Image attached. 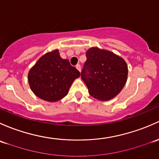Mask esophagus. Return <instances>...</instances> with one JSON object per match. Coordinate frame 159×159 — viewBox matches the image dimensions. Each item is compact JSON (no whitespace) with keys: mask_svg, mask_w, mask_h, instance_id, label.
I'll return each instance as SVG.
<instances>
[{"mask_svg":"<svg viewBox=\"0 0 159 159\" xmlns=\"http://www.w3.org/2000/svg\"><path fill=\"white\" fill-rule=\"evenodd\" d=\"M76 68L77 69L78 71H79V72L81 71V66H80V64H77V65H76Z\"/></svg>","mask_w":159,"mask_h":159,"instance_id":"1","label":"esophagus"}]
</instances>
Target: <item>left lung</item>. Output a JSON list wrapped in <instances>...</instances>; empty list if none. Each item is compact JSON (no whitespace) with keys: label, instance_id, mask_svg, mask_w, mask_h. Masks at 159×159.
Listing matches in <instances>:
<instances>
[{"label":"left lung","instance_id":"8db88e82","mask_svg":"<svg viewBox=\"0 0 159 159\" xmlns=\"http://www.w3.org/2000/svg\"><path fill=\"white\" fill-rule=\"evenodd\" d=\"M81 73L89 93L95 99L108 101L123 89L128 77V66L123 58L109 50L91 47Z\"/></svg>","mask_w":159,"mask_h":159}]
</instances>
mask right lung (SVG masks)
<instances>
[{"instance_id":"obj_1","label":"right lung","mask_w":159,"mask_h":159,"mask_svg":"<svg viewBox=\"0 0 159 159\" xmlns=\"http://www.w3.org/2000/svg\"><path fill=\"white\" fill-rule=\"evenodd\" d=\"M80 73L60 56L58 50L42 56L28 73V83L33 93L47 102H57L67 95Z\"/></svg>"}]
</instances>
